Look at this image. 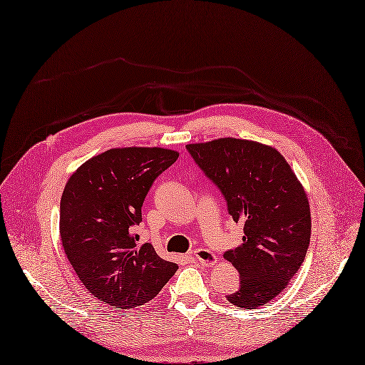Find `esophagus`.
Segmentation results:
<instances>
[{
  "label": "esophagus",
  "mask_w": 365,
  "mask_h": 365,
  "mask_svg": "<svg viewBox=\"0 0 365 365\" xmlns=\"http://www.w3.org/2000/svg\"><path fill=\"white\" fill-rule=\"evenodd\" d=\"M193 258H195V262L200 263L202 266H214L217 263V255L214 252H211L210 250H205V248L195 250Z\"/></svg>",
  "instance_id": "esophagus-1"
}]
</instances>
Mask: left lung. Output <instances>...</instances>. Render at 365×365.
Masks as SVG:
<instances>
[{
  "label": "left lung",
  "instance_id": "obj_1",
  "mask_svg": "<svg viewBox=\"0 0 365 365\" xmlns=\"http://www.w3.org/2000/svg\"><path fill=\"white\" fill-rule=\"evenodd\" d=\"M196 165L222 193L242 244L224 252L240 274L227 300L257 309L282 292L304 262L310 210L304 188L284 155L270 145L236 138L188 144Z\"/></svg>",
  "mask_w": 365,
  "mask_h": 365
}]
</instances>
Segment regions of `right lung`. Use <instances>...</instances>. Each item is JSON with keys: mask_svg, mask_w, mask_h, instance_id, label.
Here are the masks:
<instances>
[{"mask_svg": "<svg viewBox=\"0 0 365 365\" xmlns=\"http://www.w3.org/2000/svg\"><path fill=\"white\" fill-rule=\"evenodd\" d=\"M178 155L159 147L111 148L69 177L61 199L62 247L81 284L102 303L123 310L148 303L177 272L151 244L138 247L133 229L154 180Z\"/></svg>", "mask_w": 365, "mask_h": 365, "instance_id": "obj_1", "label": "right lung"}]
</instances>
